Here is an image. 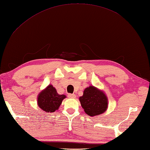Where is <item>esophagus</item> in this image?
<instances>
[{"label": "esophagus", "instance_id": "esophagus-1", "mask_svg": "<svg viewBox=\"0 0 150 150\" xmlns=\"http://www.w3.org/2000/svg\"><path fill=\"white\" fill-rule=\"evenodd\" d=\"M68 97L71 98H76V94H69Z\"/></svg>", "mask_w": 150, "mask_h": 150}]
</instances>
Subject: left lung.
Wrapping results in <instances>:
<instances>
[{
  "label": "left lung",
  "mask_w": 150,
  "mask_h": 150,
  "mask_svg": "<svg viewBox=\"0 0 150 150\" xmlns=\"http://www.w3.org/2000/svg\"><path fill=\"white\" fill-rule=\"evenodd\" d=\"M79 100L85 113L91 117L102 114L108 109V99L105 93L91 85L85 88Z\"/></svg>",
  "instance_id": "8db88e82"
}]
</instances>
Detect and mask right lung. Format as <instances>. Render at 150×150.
Masks as SVG:
<instances>
[{
	"label": "right lung",
	"mask_w": 150,
	"mask_h": 150,
	"mask_svg": "<svg viewBox=\"0 0 150 150\" xmlns=\"http://www.w3.org/2000/svg\"><path fill=\"white\" fill-rule=\"evenodd\" d=\"M66 96L59 94L53 85H49L39 94L38 104L42 111L47 112H53L59 109L62 101Z\"/></svg>",
	"instance_id": "right-lung-1"
}]
</instances>
